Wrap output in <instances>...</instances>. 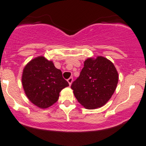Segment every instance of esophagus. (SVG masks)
<instances>
[{
    "label": "esophagus",
    "mask_w": 146,
    "mask_h": 146,
    "mask_svg": "<svg viewBox=\"0 0 146 146\" xmlns=\"http://www.w3.org/2000/svg\"><path fill=\"white\" fill-rule=\"evenodd\" d=\"M68 82L69 83V85H71V83H72V82H73V78L72 77H70V78H69L68 79Z\"/></svg>",
    "instance_id": "1"
}]
</instances>
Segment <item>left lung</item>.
I'll return each instance as SVG.
<instances>
[{"label": "left lung", "mask_w": 146, "mask_h": 146, "mask_svg": "<svg viewBox=\"0 0 146 146\" xmlns=\"http://www.w3.org/2000/svg\"><path fill=\"white\" fill-rule=\"evenodd\" d=\"M119 76L114 64L98 56L84 62L79 77L71 85L75 97L84 107L94 110L102 107L111 98Z\"/></svg>", "instance_id": "left-lung-1"}]
</instances>
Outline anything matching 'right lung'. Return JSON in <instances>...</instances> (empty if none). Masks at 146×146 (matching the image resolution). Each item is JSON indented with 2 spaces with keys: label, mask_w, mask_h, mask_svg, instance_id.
<instances>
[{
  "label": "right lung",
  "mask_w": 146,
  "mask_h": 146,
  "mask_svg": "<svg viewBox=\"0 0 146 146\" xmlns=\"http://www.w3.org/2000/svg\"><path fill=\"white\" fill-rule=\"evenodd\" d=\"M22 82L28 99L42 109L56 102L61 90L69 86L61 70L43 56L36 57L26 65Z\"/></svg>",
  "instance_id": "add662e5"
}]
</instances>
